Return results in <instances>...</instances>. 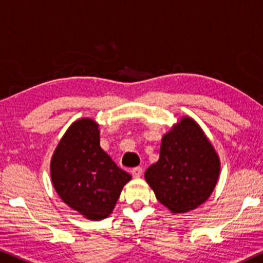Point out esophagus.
<instances>
[{"label":"esophagus","mask_w":263,"mask_h":263,"mask_svg":"<svg viewBox=\"0 0 263 263\" xmlns=\"http://www.w3.org/2000/svg\"><path fill=\"white\" fill-rule=\"evenodd\" d=\"M143 174V169L140 168V167H136V168H133L132 169V175L133 177H140L141 175Z\"/></svg>","instance_id":"1"}]
</instances>
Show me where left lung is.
I'll return each instance as SVG.
<instances>
[{
    "label": "left lung",
    "mask_w": 263,
    "mask_h": 263,
    "mask_svg": "<svg viewBox=\"0 0 263 263\" xmlns=\"http://www.w3.org/2000/svg\"><path fill=\"white\" fill-rule=\"evenodd\" d=\"M220 175V159L195 120L183 116L162 136L160 159L144 173L156 199L173 214L208 200Z\"/></svg>",
    "instance_id": "left-lung-1"
}]
</instances>
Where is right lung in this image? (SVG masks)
<instances>
[{
    "label": "right lung",
    "instance_id": "1",
    "mask_svg": "<svg viewBox=\"0 0 263 263\" xmlns=\"http://www.w3.org/2000/svg\"><path fill=\"white\" fill-rule=\"evenodd\" d=\"M50 176L64 203L91 221L110 215L132 180L100 147L99 123L89 118L75 121L64 133L51 156Z\"/></svg>",
    "mask_w": 263,
    "mask_h": 263
}]
</instances>
